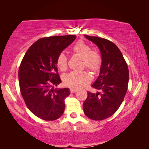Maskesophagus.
Listing matches in <instances>:
<instances>
[{
    "mask_svg": "<svg viewBox=\"0 0 149 149\" xmlns=\"http://www.w3.org/2000/svg\"><path fill=\"white\" fill-rule=\"evenodd\" d=\"M70 93H73L77 92V91H78V89H74V88H70Z\"/></svg>",
    "mask_w": 149,
    "mask_h": 149,
    "instance_id": "1",
    "label": "esophagus"
}]
</instances>
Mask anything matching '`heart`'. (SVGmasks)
<instances>
[{
	"mask_svg": "<svg viewBox=\"0 0 149 149\" xmlns=\"http://www.w3.org/2000/svg\"><path fill=\"white\" fill-rule=\"evenodd\" d=\"M73 54L82 58V66L86 67L93 72H97L102 65V57L97 51L91 49V46L83 40H79L72 47ZM57 66L61 70L67 68V58L64 53L57 57ZM91 81V75L87 71H73L66 74L64 83L67 86L74 89H80L88 84Z\"/></svg>",
	"mask_w": 149,
	"mask_h": 149,
	"instance_id": "obj_1",
	"label": "heart"
}]
</instances>
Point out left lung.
<instances>
[{"label": "left lung", "instance_id": "obj_1", "mask_svg": "<svg viewBox=\"0 0 149 149\" xmlns=\"http://www.w3.org/2000/svg\"><path fill=\"white\" fill-rule=\"evenodd\" d=\"M100 50L102 65L100 74L93 83L97 93L87 92L83 105L85 115L93 120L107 119L117 111L127 92L129 70L121 51L110 40L85 35Z\"/></svg>", "mask_w": 149, "mask_h": 149}]
</instances>
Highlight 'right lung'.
<instances>
[{"label": "right lung", "instance_id": "right-lung-1", "mask_svg": "<svg viewBox=\"0 0 149 149\" xmlns=\"http://www.w3.org/2000/svg\"><path fill=\"white\" fill-rule=\"evenodd\" d=\"M76 36L40 38L24 55L18 72L19 88L28 109L40 119L54 121L65 109L68 88L54 89L62 82L56 66L57 57L74 41Z\"/></svg>", "mask_w": 149, "mask_h": 149}]
</instances>
